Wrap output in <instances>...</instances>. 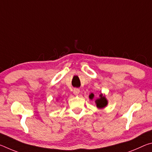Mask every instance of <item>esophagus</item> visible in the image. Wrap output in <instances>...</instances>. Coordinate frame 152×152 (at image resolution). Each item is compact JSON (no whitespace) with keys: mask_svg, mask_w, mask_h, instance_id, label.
Returning <instances> with one entry per match:
<instances>
[{"mask_svg":"<svg viewBox=\"0 0 152 152\" xmlns=\"http://www.w3.org/2000/svg\"><path fill=\"white\" fill-rule=\"evenodd\" d=\"M74 94L75 95H78L80 93V89L79 88H74Z\"/></svg>","mask_w":152,"mask_h":152,"instance_id":"esophagus-1","label":"esophagus"}]
</instances>
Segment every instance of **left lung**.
I'll list each match as a JSON object with an SVG mask.
<instances>
[{
	"label": "left lung",
	"instance_id": "left-lung-1",
	"mask_svg": "<svg viewBox=\"0 0 152 152\" xmlns=\"http://www.w3.org/2000/svg\"><path fill=\"white\" fill-rule=\"evenodd\" d=\"M99 99H96V101H95V102H96V107L99 108V109H102V108L105 107L108 104V101L106 98L102 94H101L99 95ZM89 98L91 99H92L94 98V94L91 93V94L89 95Z\"/></svg>",
	"mask_w": 152,
	"mask_h": 152
}]
</instances>
